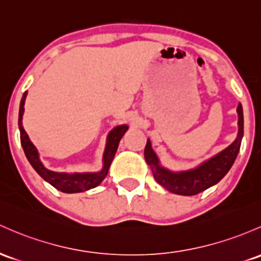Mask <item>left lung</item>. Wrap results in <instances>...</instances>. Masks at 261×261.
Returning <instances> with one entry per match:
<instances>
[{"instance_id": "obj_1", "label": "left lung", "mask_w": 261, "mask_h": 261, "mask_svg": "<svg viewBox=\"0 0 261 261\" xmlns=\"http://www.w3.org/2000/svg\"><path fill=\"white\" fill-rule=\"evenodd\" d=\"M237 111L239 116V131L236 141L199 167L187 172L173 173L161 167L159 165V159L151 148L150 140H147V144L145 146V160L152 168L154 179L167 191L181 196H194L218 183L233 166L242 144V137L244 134L242 104L238 105Z\"/></svg>"}]
</instances>
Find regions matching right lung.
<instances>
[{"label": "right lung", "instance_id": "obj_1", "mask_svg": "<svg viewBox=\"0 0 261 261\" xmlns=\"http://www.w3.org/2000/svg\"><path fill=\"white\" fill-rule=\"evenodd\" d=\"M25 96H27V93H24L23 96H22L18 115V126L19 131H21V144L28 161L32 165L34 170L37 171V173H38L44 181H47L49 185L53 186L54 188H57V190L61 192H64V193H75V192L88 191L90 190V188L99 186L100 182H101L102 179L105 178V176L108 174L109 167H110L114 156H115L120 140H121V137L124 136V134L127 131V126H117V127L114 128V130L109 134L107 148H105L104 152V167H102L101 172L75 174L53 172V171L47 170V168L42 165V162L39 161L37 148L34 147V145L31 142V140L28 139L23 126H22V116H23L24 111Z\"/></svg>", "mask_w": 261, "mask_h": 261}]
</instances>
